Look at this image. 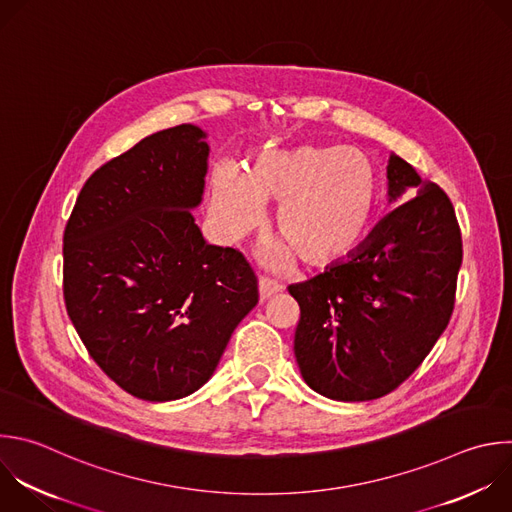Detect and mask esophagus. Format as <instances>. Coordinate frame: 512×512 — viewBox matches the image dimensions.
Returning a JSON list of instances; mask_svg holds the SVG:
<instances>
[{"instance_id": "esophagus-1", "label": "esophagus", "mask_w": 512, "mask_h": 512, "mask_svg": "<svg viewBox=\"0 0 512 512\" xmlns=\"http://www.w3.org/2000/svg\"><path fill=\"white\" fill-rule=\"evenodd\" d=\"M283 287L277 283V281H273V279H269V277H263L261 281H259V295H261V301H265V299H269L271 295H275V293H279Z\"/></svg>"}]
</instances>
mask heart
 I'll use <instances>...</instances> for the list:
<instances>
[{
  "mask_svg": "<svg viewBox=\"0 0 512 512\" xmlns=\"http://www.w3.org/2000/svg\"><path fill=\"white\" fill-rule=\"evenodd\" d=\"M380 177L358 148L301 144L263 148L245 173L219 166L211 179L213 215L229 239L259 225L263 207L279 205L275 231L285 241L271 259L285 265L291 250L307 267H329L364 241L380 209Z\"/></svg>",
  "mask_w": 512,
  "mask_h": 512,
  "instance_id": "obj_1",
  "label": "heart"
}]
</instances>
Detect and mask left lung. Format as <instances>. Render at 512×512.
Segmentation results:
<instances>
[{"mask_svg":"<svg viewBox=\"0 0 512 512\" xmlns=\"http://www.w3.org/2000/svg\"><path fill=\"white\" fill-rule=\"evenodd\" d=\"M388 197L411 201L388 213L350 259L287 287L299 303V372L311 390L337 402L396 390L430 354L454 309L462 237L450 199L398 154L388 162Z\"/></svg>","mask_w":512,"mask_h":512,"instance_id":"1","label":"left lung"}]
</instances>
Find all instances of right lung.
<instances>
[{"mask_svg": "<svg viewBox=\"0 0 512 512\" xmlns=\"http://www.w3.org/2000/svg\"><path fill=\"white\" fill-rule=\"evenodd\" d=\"M195 124L142 138L82 187L64 231V301L92 360L128 394L170 402L209 382L257 305L247 259L209 245V144Z\"/></svg>", "mask_w": 512, "mask_h": 512, "instance_id": "add662e5", "label": "right lung"}]
</instances>
